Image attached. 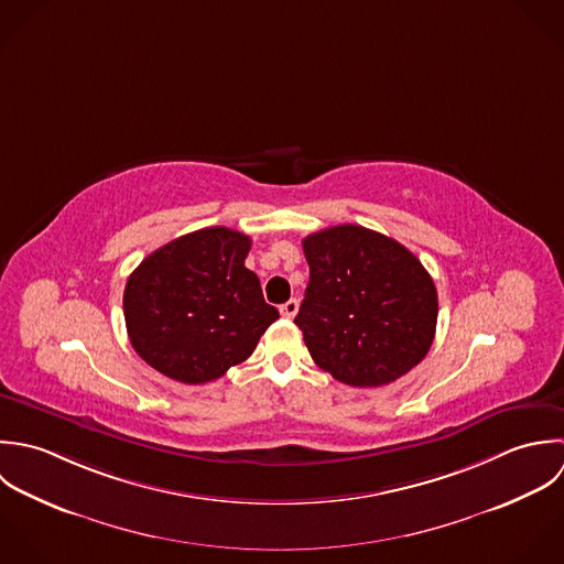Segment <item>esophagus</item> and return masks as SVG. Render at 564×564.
<instances>
[{"label": "esophagus", "mask_w": 564, "mask_h": 564, "mask_svg": "<svg viewBox=\"0 0 564 564\" xmlns=\"http://www.w3.org/2000/svg\"><path fill=\"white\" fill-rule=\"evenodd\" d=\"M297 311H300V302H297V300H289L286 304L280 306V313H282V317H286V319H293V317L297 315Z\"/></svg>", "instance_id": "34e87169"}]
</instances>
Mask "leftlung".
Listing matches in <instances>:
<instances>
[{
  "mask_svg": "<svg viewBox=\"0 0 564 564\" xmlns=\"http://www.w3.org/2000/svg\"><path fill=\"white\" fill-rule=\"evenodd\" d=\"M311 280L295 324L313 361L352 387H380L415 368L437 324V291L398 240L337 225L302 242Z\"/></svg>",
  "mask_w": 564,
  "mask_h": 564,
  "instance_id": "1",
  "label": "left lung"
}]
</instances>
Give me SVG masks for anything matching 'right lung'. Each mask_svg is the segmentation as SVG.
I'll list each match as a JSON object with an SVG mask.
<instances>
[{"label": "right lung", "instance_id": "1", "mask_svg": "<svg viewBox=\"0 0 564 564\" xmlns=\"http://www.w3.org/2000/svg\"><path fill=\"white\" fill-rule=\"evenodd\" d=\"M249 249V236L205 227L160 247L129 275L127 333L151 368L203 384L251 357L280 313L245 267Z\"/></svg>", "mask_w": 564, "mask_h": 564}]
</instances>
